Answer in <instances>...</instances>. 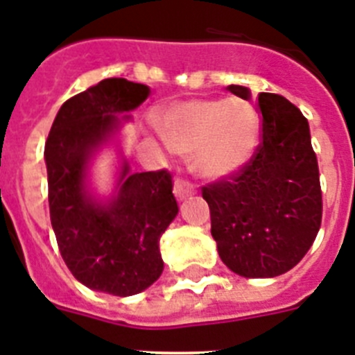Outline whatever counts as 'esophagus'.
Masks as SVG:
<instances>
[{
    "mask_svg": "<svg viewBox=\"0 0 355 355\" xmlns=\"http://www.w3.org/2000/svg\"><path fill=\"white\" fill-rule=\"evenodd\" d=\"M173 191H175V196H177L178 200H184L186 196H191L193 193H195V187L187 182V180H184V178H177Z\"/></svg>",
    "mask_w": 355,
    "mask_h": 355,
    "instance_id": "1",
    "label": "esophagus"
}]
</instances>
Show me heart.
<instances>
[{
  "label": "heart",
  "instance_id": "b5f03b06",
  "mask_svg": "<svg viewBox=\"0 0 355 355\" xmlns=\"http://www.w3.org/2000/svg\"><path fill=\"white\" fill-rule=\"evenodd\" d=\"M159 130L173 150L191 155L198 175L223 178L252 159L261 121L249 101L189 99L171 104L160 115Z\"/></svg>",
  "mask_w": 355,
  "mask_h": 355
}]
</instances>
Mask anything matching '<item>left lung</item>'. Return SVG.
<instances>
[{
	"mask_svg": "<svg viewBox=\"0 0 355 355\" xmlns=\"http://www.w3.org/2000/svg\"><path fill=\"white\" fill-rule=\"evenodd\" d=\"M249 99L245 86H227ZM261 142L240 171L202 187L222 261L245 278H274L300 263L320 231V169L303 113L260 94Z\"/></svg>",
	"mask_w": 355,
	"mask_h": 355,
	"instance_id": "1",
	"label": "left lung"
}]
</instances>
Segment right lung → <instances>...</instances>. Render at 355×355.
Segmentation results:
<instances>
[{
  "label": "right lung",
  "instance_id": "obj_1",
  "mask_svg": "<svg viewBox=\"0 0 355 355\" xmlns=\"http://www.w3.org/2000/svg\"><path fill=\"white\" fill-rule=\"evenodd\" d=\"M148 95L146 85L104 79L62 104L44 144L50 220L62 260L83 285L113 296H133L159 279V240L178 213L168 169L130 173L124 160L112 200L99 204L86 191L94 151L117 132L119 115L128 117Z\"/></svg>",
  "mask_w": 355,
  "mask_h": 355
}]
</instances>
